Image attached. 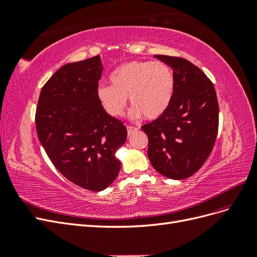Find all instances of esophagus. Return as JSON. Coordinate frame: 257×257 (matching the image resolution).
<instances>
[{"mask_svg": "<svg viewBox=\"0 0 257 257\" xmlns=\"http://www.w3.org/2000/svg\"><path fill=\"white\" fill-rule=\"evenodd\" d=\"M126 128H127V134H128V135L133 134V133H135V132L138 131V128H137V127H134V126H126Z\"/></svg>", "mask_w": 257, "mask_h": 257, "instance_id": "obj_1", "label": "esophagus"}]
</instances>
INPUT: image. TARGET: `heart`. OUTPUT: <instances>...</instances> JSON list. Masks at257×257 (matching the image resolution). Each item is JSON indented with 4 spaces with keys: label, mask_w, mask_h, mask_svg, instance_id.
Wrapping results in <instances>:
<instances>
[{
    "label": "heart",
    "mask_w": 257,
    "mask_h": 257,
    "mask_svg": "<svg viewBox=\"0 0 257 257\" xmlns=\"http://www.w3.org/2000/svg\"><path fill=\"white\" fill-rule=\"evenodd\" d=\"M109 81L111 85H99L96 93L112 116L123 114L128 97L132 118L159 119L168 109L175 92L173 71L163 62H125L113 69Z\"/></svg>",
    "instance_id": "1"
}]
</instances>
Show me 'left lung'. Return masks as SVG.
Returning <instances> with one entry per match:
<instances>
[{"label":"left lung","instance_id":"obj_1","mask_svg":"<svg viewBox=\"0 0 257 257\" xmlns=\"http://www.w3.org/2000/svg\"><path fill=\"white\" fill-rule=\"evenodd\" d=\"M173 68L175 92L166 112L145 124L148 158L166 178L182 180L195 174L212 151L219 127L213 83L190 61L155 54Z\"/></svg>","mask_w":257,"mask_h":257}]
</instances>
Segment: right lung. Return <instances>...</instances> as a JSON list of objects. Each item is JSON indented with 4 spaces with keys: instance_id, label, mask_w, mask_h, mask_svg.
Segmentation results:
<instances>
[{
    "instance_id": "1",
    "label": "right lung",
    "mask_w": 257,
    "mask_h": 257,
    "mask_svg": "<svg viewBox=\"0 0 257 257\" xmlns=\"http://www.w3.org/2000/svg\"><path fill=\"white\" fill-rule=\"evenodd\" d=\"M102 72L99 56L60 67L43 87L35 115L38 139L52 164L71 182L95 192L118 176L115 153L127 136L125 125L98 100Z\"/></svg>"
}]
</instances>
